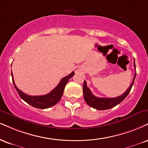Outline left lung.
<instances>
[{"label":"left lung","instance_id":"1","mask_svg":"<svg viewBox=\"0 0 148 148\" xmlns=\"http://www.w3.org/2000/svg\"><path fill=\"white\" fill-rule=\"evenodd\" d=\"M134 68L136 69V66H135V62L134 61ZM136 72L135 73L134 76V79L132 82V83L130 85L129 88L126 90L124 94L122 95L119 96L118 97L115 98H99L97 97L92 93L90 90L87 86L86 81H84V83H83V96H84V99L88 104L92 108L97 109L98 110H108L110 108H114V107L117 106L120 103H121L124 99H125L126 97L129 94L130 92L132 85L134 84L135 77H136Z\"/></svg>","mask_w":148,"mask_h":148}]
</instances>
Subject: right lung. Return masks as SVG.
<instances>
[{
	"label": "right lung",
	"instance_id": "add662e5",
	"mask_svg": "<svg viewBox=\"0 0 148 148\" xmlns=\"http://www.w3.org/2000/svg\"><path fill=\"white\" fill-rule=\"evenodd\" d=\"M74 75V72H72L69 75L63 78L54 90H51L49 93L42 96L27 95V94L23 92L16 86L14 79H12V82H13V84L15 87L16 90L18 94H19L20 97L23 101H25L28 104H29L30 106L34 107V108H38V109H46V108H49L54 106L60 100L62 96H63L65 85L68 82L69 79H71ZM12 77L13 78L12 72Z\"/></svg>",
	"mask_w": 148,
	"mask_h": 148
}]
</instances>
